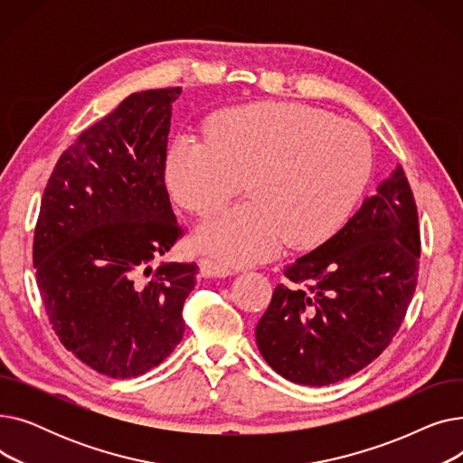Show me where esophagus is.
<instances>
[{
	"label": "esophagus",
	"instance_id": "1",
	"mask_svg": "<svg viewBox=\"0 0 463 463\" xmlns=\"http://www.w3.org/2000/svg\"><path fill=\"white\" fill-rule=\"evenodd\" d=\"M201 274H203V278H227V276H232L234 270L227 269V266L219 264L215 260L203 259L201 260Z\"/></svg>",
	"mask_w": 463,
	"mask_h": 463
}]
</instances>
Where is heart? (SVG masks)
Here are the masks:
<instances>
[{"mask_svg": "<svg viewBox=\"0 0 463 463\" xmlns=\"http://www.w3.org/2000/svg\"><path fill=\"white\" fill-rule=\"evenodd\" d=\"M206 140L178 137L165 182L189 212L227 204L246 180L250 201L212 215L193 246L232 266L307 250L347 222L372 175V144L353 124L298 103H253L217 112Z\"/></svg>", "mask_w": 463, "mask_h": 463, "instance_id": "1", "label": "heart"}]
</instances>
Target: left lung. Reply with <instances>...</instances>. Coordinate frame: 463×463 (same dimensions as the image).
I'll return each mask as SVG.
<instances>
[{
	"instance_id": "left-lung-1",
	"label": "left lung",
	"mask_w": 463,
	"mask_h": 463,
	"mask_svg": "<svg viewBox=\"0 0 463 463\" xmlns=\"http://www.w3.org/2000/svg\"><path fill=\"white\" fill-rule=\"evenodd\" d=\"M417 204L402 165L323 246L285 269L255 328L257 347L287 381L339 383L373 362L415 295Z\"/></svg>"
}]
</instances>
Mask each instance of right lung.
Here are the masks:
<instances>
[{
  "instance_id": "add662e5",
  "label": "right lung",
  "mask_w": 463,
  "mask_h": 463,
  "mask_svg": "<svg viewBox=\"0 0 463 463\" xmlns=\"http://www.w3.org/2000/svg\"><path fill=\"white\" fill-rule=\"evenodd\" d=\"M182 88L126 97L58 159L33 238L37 287L60 342L90 368L138 377L182 342L199 266L161 259L182 234L165 187Z\"/></svg>"
}]
</instances>
